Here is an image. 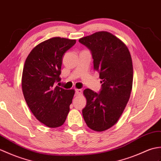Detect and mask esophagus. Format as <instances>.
Masks as SVG:
<instances>
[{
	"label": "esophagus",
	"mask_w": 161,
	"mask_h": 161,
	"mask_svg": "<svg viewBox=\"0 0 161 161\" xmlns=\"http://www.w3.org/2000/svg\"><path fill=\"white\" fill-rule=\"evenodd\" d=\"M75 94L76 95H80L82 94V90H80V89H76L75 90Z\"/></svg>",
	"instance_id": "obj_1"
}]
</instances>
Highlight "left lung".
I'll return each instance as SVG.
<instances>
[{
	"label": "left lung",
	"instance_id": "left-lung-1",
	"mask_svg": "<svg viewBox=\"0 0 161 161\" xmlns=\"http://www.w3.org/2000/svg\"><path fill=\"white\" fill-rule=\"evenodd\" d=\"M90 49L94 69L102 81L99 93L86 89L83 119L90 129L103 131L114 125L130 97L133 65L129 49L123 42L108 31H98L79 39Z\"/></svg>",
	"mask_w": 161,
	"mask_h": 161
}]
</instances>
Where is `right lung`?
I'll list each match as a JSON object with an SVG mask.
<instances>
[{"label": "right lung", "mask_w": 161, "mask_h": 161, "mask_svg": "<svg viewBox=\"0 0 161 161\" xmlns=\"http://www.w3.org/2000/svg\"><path fill=\"white\" fill-rule=\"evenodd\" d=\"M76 40L53 37L32 49L25 63L22 90L36 119L51 128L61 126L69 112L75 91L55 86L60 80L63 56Z\"/></svg>", "instance_id": "obj_1"}]
</instances>
